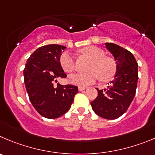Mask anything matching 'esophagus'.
<instances>
[{
  "instance_id": "34e87169",
  "label": "esophagus",
  "mask_w": 155,
  "mask_h": 155,
  "mask_svg": "<svg viewBox=\"0 0 155 155\" xmlns=\"http://www.w3.org/2000/svg\"><path fill=\"white\" fill-rule=\"evenodd\" d=\"M86 87H78V91H84V90L86 89Z\"/></svg>"
}]
</instances>
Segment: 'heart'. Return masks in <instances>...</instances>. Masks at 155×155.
I'll return each mask as SVG.
<instances>
[{"instance_id":"heart-1","label":"heart","mask_w":155,"mask_h":155,"mask_svg":"<svg viewBox=\"0 0 155 155\" xmlns=\"http://www.w3.org/2000/svg\"><path fill=\"white\" fill-rule=\"evenodd\" d=\"M81 52L91 61L87 68L88 72L70 76L69 81L72 84L85 87L94 83L99 78L101 81H107L114 76L116 71V62L111 57L105 56L104 50L92 45L84 48L81 50ZM60 64L67 73H72L75 69L74 58L68 51L61 54Z\"/></svg>"}]
</instances>
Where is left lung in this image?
Wrapping results in <instances>:
<instances>
[{
	"mask_svg": "<svg viewBox=\"0 0 155 155\" xmlns=\"http://www.w3.org/2000/svg\"><path fill=\"white\" fill-rule=\"evenodd\" d=\"M116 61L115 79L107 89L99 90L98 96L91 103L96 114L107 119L120 117L129 109L135 95L138 83V63L127 49L114 43H106Z\"/></svg>",
	"mask_w": 155,
	"mask_h": 155,
	"instance_id": "obj_1",
	"label": "left lung"
}]
</instances>
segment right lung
Masks as SVG:
<instances>
[{
	"label": "right lung",
	"instance_id": "1",
	"mask_svg": "<svg viewBox=\"0 0 155 155\" xmlns=\"http://www.w3.org/2000/svg\"><path fill=\"white\" fill-rule=\"evenodd\" d=\"M65 48L56 44L39 47L28 58L23 70L29 101L47 119H55L68 112L78 92L74 85H53L58 79L67 77L60 64L61 52Z\"/></svg>",
	"mask_w": 155,
	"mask_h": 155
}]
</instances>
